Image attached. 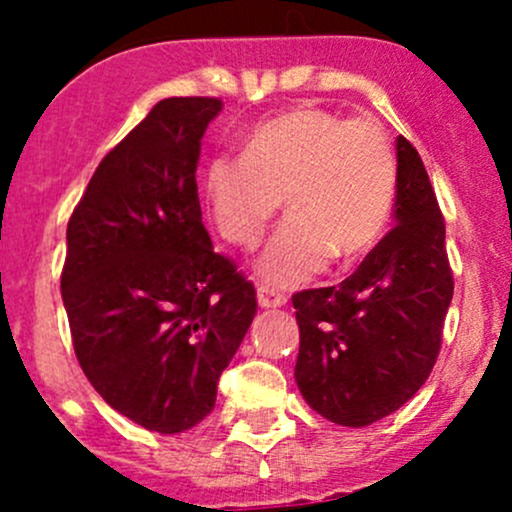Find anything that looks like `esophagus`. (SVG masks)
<instances>
[{"mask_svg": "<svg viewBox=\"0 0 512 512\" xmlns=\"http://www.w3.org/2000/svg\"><path fill=\"white\" fill-rule=\"evenodd\" d=\"M257 302L260 307H285L287 304V294L285 292H277L275 287L270 285H260L257 287Z\"/></svg>", "mask_w": 512, "mask_h": 512, "instance_id": "1", "label": "esophagus"}]
</instances>
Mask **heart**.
<instances>
[{
	"label": "heart",
	"instance_id": "1",
	"mask_svg": "<svg viewBox=\"0 0 512 512\" xmlns=\"http://www.w3.org/2000/svg\"><path fill=\"white\" fill-rule=\"evenodd\" d=\"M210 218L227 242L255 247L285 195L289 218L260 260L275 285L317 275L332 257L354 262L376 247L396 198V158L371 118L347 121L299 106L250 131L242 156H218L203 173Z\"/></svg>",
	"mask_w": 512,
	"mask_h": 512
}]
</instances>
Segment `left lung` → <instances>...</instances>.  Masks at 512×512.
<instances>
[{
	"label": "left lung",
	"mask_w": 512,
	"mask_h": 512,
	"mask_svg": "<svg viewBox=\"0 0 512 512\" xmlns=\"http://www.w3.org/2000/svg\"><path fill=\"white\" fill-rule=\"evenodd\" d=\"M396 158V225L339 287L292 294L294 379L307 404L339 426H369L421 389L453 297L446 223L426 165L404 136Z\"/></svg>",
	"instance_id": "obj_1"
}]
</instances>
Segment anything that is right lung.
I'll use <instances>...</instances> for the list:
<instances>
[{
	"label": "right lung",
	"instance_id": "1",
	"mask_svg": "<svg viewBox=\"0 0 512 512\" xmlns=\"http://www.w3.org/2000/svg\"><path fill=\"white\" fill-rule=\"evenodd\" d=\"M215 96L163 98L103 156L66 227L61 297L86 379L148 431L213 411L257 312L255 285L213 250L200 213V138Z\"/></svg>",
	"mask_w": 512,
	"mask_h": 512
}]
</instances>
